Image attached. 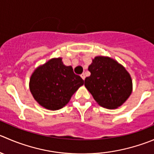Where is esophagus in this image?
<instances>
[{
  "label": "esophagus",
  "instance_id": "esophagus-1",
  "mask_svg": "<svg viewBox=\"0 0 154 154\" xmlns=\"http://www.w3.org/2000/svg\"><path fill=\"white\" fill-rule=\"evenodd\" d=\"M80 77H82V79H83V80H85V78H86V76H85V74H82L81 75H80Z\"/></svg>",
  "mask_w": 154,
  "mask_h": 154
}]
</instances>
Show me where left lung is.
Returning <instances> with one entry per match:
<instances>
[{"label": "left lung", "mask_w": 154, "mask_h": 154, "mask_svg": "<svg viewBox=\"0 0 154 154\" xmlns=\"http://www.w3.org/2000/svg\"><path fill=\"white\" fill-rule=\"evenodd\" d=\"M88 70L84 85L100 106L115 109L121 106L130 96L132 81L126 68L114 59L96 56Z\"/></svg>", "instance_id": "obj_1"}]
</instances>
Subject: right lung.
Returning a JSON list of instances; mask_svg holds the SVG:
<instances>
[{
  "label": "right lung",
  "mask_w": 154,
  "mask_h": 154,
  "mask_svg": "<svg viewBox=\"0 0 154 154\" xmlns=\"http://www.w3.org/2000/svg\"><path fill=\"white\" fill-rule=\"evenodd\" d=\"M83 85V80L74 73L62 58L52 59L36 68L30 78V91L40 105L48 110L62 108L73 94Z\"/></svg>",
  "instance_id": "add662e5"
}]
</instances>
